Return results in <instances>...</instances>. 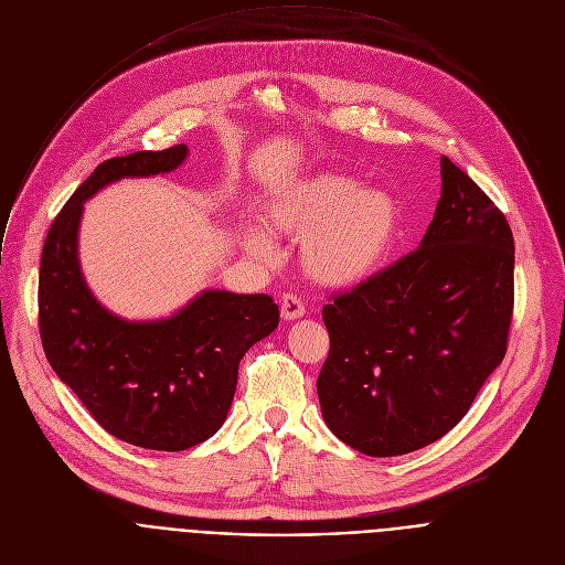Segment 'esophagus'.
Instances as JSON below:
<instances>
[{"label": "esophagus", "mask_w": 565, "mask_h": 565, "mask_svg": "<svg viewBox=\"0 0 565 565\" xmlns=\"http://www.w3.org/2000/svg\"><path fill=\"white\" fill-rule=\"evenodd\" d=\"M306 315V306L301 301V297L292 295V292H284L281 295V317L284 319H299Z\"/></svg>", "instance_id": "obj_1"}]
</instances>
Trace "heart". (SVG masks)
Masks as SVG:
<instances>
[{
  "label": "heart",
  "mask_w": 565,
  "mask_h": 565,
  "mask_svg": "<svg viewBox=\"0 0 565 565\" xmlns=\"http://www.w3.org/2000/svg\"><path fill=\"white\" fill-rule=\"evenodd\" d=\"M266 225L301 236L299 264L312 281L349 288L384 264L399 230V205L386 190L353 188L347 177L319 174L273 199ZM244 244L259 257L275 255L262 227H248Z\"/></svg>",
  "instance_id": "heart-1"
}]
</instances>
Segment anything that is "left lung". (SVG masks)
Returning <instances> with one entry per match:
<instances>
[{"instance_id":"obj_1","label":"left lung","mask_w":565,"mask_h":565,"mask_svg":"<svg viewBox=\"0 0 565 565\" xmlns=\"http://www.w3.org/2000/svg\"><path fill=\"white\" fill-rule=\"evenodd\" d=\"M440 179L420 248L321 310L331 338L317 377L321 416L366 456H402L443 438L508 351L510 223L447 156Z\"/></svg>"}]
</instances>
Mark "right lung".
I'll return each mask as SVG.
<instances>
[{
	"label": "right lung",
	"instance_id": "1",
	"mask_svg": "<svg viewBox=\"0 0 565 565\" xmlns=\"http://www.w3.org/2000/svg\"><path fill=\"white\" fill-rule=\"evenodd\" d=\"M185 145L100 163L55 216L40 262V335L57 377L96 423L129 445L183 451L230 412L238 362L279 327L270 295L205 290L168 319L127 321L92 295L77 262L83 203L105 185L177 170Z\"/></svg>",
	"mask_w": 565,
	"mask_h": 565
}]
</instances>
